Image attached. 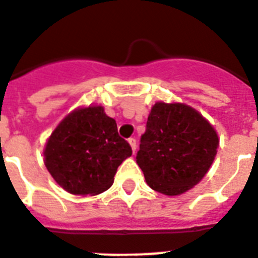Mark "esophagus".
I'll return each mask as SVG.
<instances>
[{
	"label": "esophagus",
	"mask_w": 258,
	"mask_h": 258,
	"mask_svg": "<svg viewBox=\"0 0 258 258\" xmlns=\"http://www.w3.org/2000/svg\"><path fill=\"white\" fill-rule=\"evenodd\" d=\"M127 142H129V145H131L132 151L136 152V149H137V141L134 140V138H129V140H127Z\"/></svg>",
	"instance_id": "34e87169"
}]
</instances>
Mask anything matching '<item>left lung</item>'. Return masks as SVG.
I'll list each match as a JSON object with an SVG mask.
<instances>
[{"label":"left lung","mask_w":258,"mask_h":258,"mask_svg":"<svg viewBox=\"0 0 258 258\" xmlns=\"http://www.w3.org/2000/svg\"><path fill=\"white\" fill-rule=\"evenodd\" d=\"M218 145L216 129L197 109L156 102L141 137L137 164L152 190L175 197L204 178Z\"/></svg>","instance_id":"8db88e82"}]
</instances>
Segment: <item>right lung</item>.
<instances>
[{"mask_svg": "<svg viewBox=\"0 0 258 258\" xmlns=\"http://www.w3.org/2000/svg\"><path fill=\"white\" fill-rule=\"evenodd\" d=\"M132 156L129 143L102 106L79 107L47 138L44 163L54 181L74 195L108 190L118 165Z\"/></svg>", "mask_w": 258, "mask_h": 258, "instance_id": "add662e5", "label": "right lung"}]
</instances>
